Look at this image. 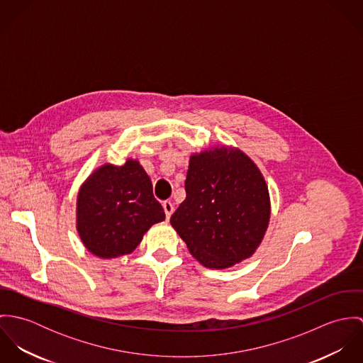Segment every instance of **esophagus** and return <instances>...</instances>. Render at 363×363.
Returning <instances> with one entry per match:
<instances>
[{
  "instance_id": "1",
  "label": "esophagus",
  "mask_w": 363,
  "mask_h": 363,
  "mask_svg": "<svg viewBox=\"0 0 363 363\" xmlns=\"http://www.w3.org/2000/svg\"><path fill=\"white\" fill-rule=\"evenodd\" d=\"M163 209H164V213H166V220H169L172 213H173V211H174L173 203L172 201H164L163 203Z\"/></svg>"
}]
</instances>
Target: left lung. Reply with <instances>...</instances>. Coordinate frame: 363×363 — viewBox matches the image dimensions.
Returning a JSON list of instances; mask_svg holds the SVG:
<instances>
[{
    "instance_id": "1",
    "label": "left lung",
    "mask_w": 363,
    "mask_h": 363,
    "mask_svg": "<svg viewBox=\"0 0 363 363\" xmlns=\"http://www.w3.org/2000/svg\"><path fill=\"white\" fill-rule=\"evenodd\" d=\"M184 189L170 223L196 259L228 268L255 253L268 226L269 196L247 156L228 148L191 156Z\"/></svg>"
}]
</instances>
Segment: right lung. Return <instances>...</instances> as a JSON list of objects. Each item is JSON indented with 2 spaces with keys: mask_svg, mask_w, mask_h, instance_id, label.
I'll list each match as a JSON object with an SVG mask.
<instances>
[{
  "mask_svg": "<svg viewBox=\"0 0 363 363\" xmlns=\"http://www.w3.org/2000/svg\"><path fill=\"white\" fill-rule=\"evenodd\" d=\"M77 228L85 247L98 257L131 253L144 233L164 219L152 183L137 160L104 164L81 187Z\"/></svg>",
  "mask_w": 363,
  "mask_h": 363,
  "instance_id": "1",
  "label": "right lung"
}]
</instances>
